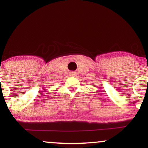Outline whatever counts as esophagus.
<instances>
[{"mask_svg": "<svg viewBox=\"0 0 148 148\" xmlns=\"http://www.w3.org/2000/svg\"><path fill=\"white\" fill-rule=\"evenodd\" d=\"M71 74H72V75H74V73H72Z\"/></svg>", "mask_w": 148, "mask_h": 148, "instance_id": "1", "label": "esophagus"}]
</instances>
